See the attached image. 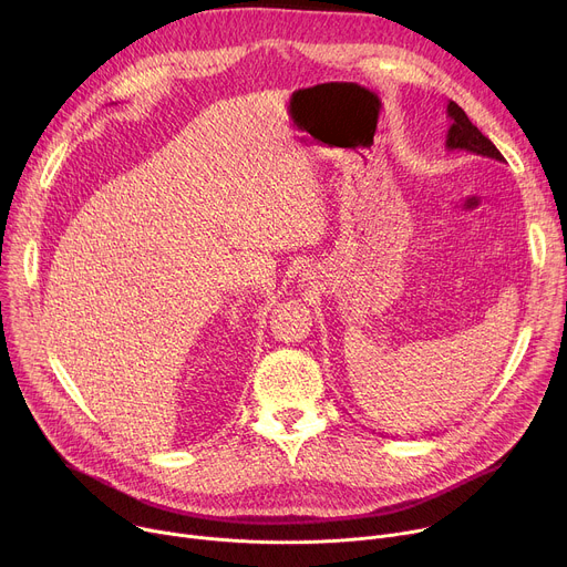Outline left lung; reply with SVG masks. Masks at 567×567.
<instances>
[{
  "instance_id": "obj_1",
  "label": "left lung",
  "mask_w": 567,
  "mask_h": 567,
  "mask_svg": "<svg viewBox=\"0 0 567 567\" xmlns=\"http://www.w3.org/2000/svg\"><path fill=\"white\" fill-rule=\"evenodd\" d=\"M446 118L451 121V125L446 130V150H465V153H472L478 157L504 162L495 143L487 136H483L476 125H472L467 113L456 102H451V100L446 102Z\"/></svg>"
}]
</instances>
